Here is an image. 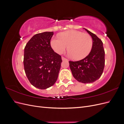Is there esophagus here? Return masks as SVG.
<instances>
[{"instance_id":"1","label":"esophagus","mask_w":124,"mask_h":124,"mask_svg":"<svg viewBox=\"0 0 124 124\" xmlns=\"http://www.w3.org/2000/svg\"><path fill=\"white\" fill-rule=\"evenodd\" d=\"M62 61H65V60H67L66 58H65L64 57H62Z\"/></svg>"}]
</instances>
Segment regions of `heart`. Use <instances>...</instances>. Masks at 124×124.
Masks as SVG:
<instances>
[{"label":"heart","instance_id":"obj_1","mask_svg":"<svg viewBox=\"0 0 124 124\" xmlns=\"http://www.w3.org/2000/svg\"><path fill=\"white\" fill-rule=\"evenodd\" d=\"M93 44L91 35L74 30L62 32L59 38L53 37L51 41L52 47L59 54H62L68 46L69 55L76 61L86 57L91 52Z\"/></svg>","mask_w":124,"mask_h":124}]
</instances>
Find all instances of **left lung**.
<instances>
[{
	"label": "left lung",
	"instance_id": "obj_1",
	"mask_svg": "<svg viewBox=\"0 0 124 124\" xmlns=\"http://www.w3.org/2000/svg\"><path fill=\"white\" fill-rule=\"evenodd\" d=\"M85 30L93 39L91 52L83 59L69 62L73 77L78 81L87 84L93 83L102 75L105 64V52L102 41L94 33Z\"/></svg>",
	"mask_w": 124,
	"mask_h": 124
}]
</instances>
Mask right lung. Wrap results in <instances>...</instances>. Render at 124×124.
<instances>
[{"mask_svg": "<svg viewBox=\"0 0 124 124\" xmlns=\"http://www.w3.org/2000/svg\"><path fill=\"white\" fill-rule=\"evenodd\" d=\"M53 32L33 36L24 48V67L29 81L35 87L44 89L53 85L58 76L62 57L52 49Z\"/></svg>", "mask_w": 124, "mask_h": 124, "instance_id": "right-lung-1", "label": "right lung"}]
</instances>
